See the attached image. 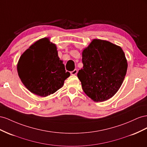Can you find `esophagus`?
<instances>
[{"label":"esophagus","instance_id":"obj_1","mask_svg":"<svg viewBox=\"0 0 147 147\" xmlns=\"http://www.w3.org/2000/svg\"><path fill=\"white\" fill-rule=\"evenodd\" d=\"M78 70L76 69H74L73 71H71V74H72V75H76L77 73H78Z\"/></svg>","mask_w":147,"mask_h":147}]
</instances>
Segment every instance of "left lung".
I'll list each match as a JSON object with an SVG mask.
<instances>
[{
    "label": "left lung",
    "instance_id": "obj_1",
    "mask_svg": "<svg viewBox=\"0 0 147 147\" xmlns=\"http://www.w3.org/2000/svg\"><path fill=\"white\" fill-rule=\"evenodd\" d=\"M82 61L83 68L77 76L88 97L103 102L115 95L127 69L122 49L107 40L94 39L83 50Z\"/></svg>",
    "mask_w": 147,
    "mask_h": 147
}]
</instances>
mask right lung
I'll use <instances>...</instances> for the list:
<instances>
[{
	"instance_id": "right-lung-1",
	"label": "right lung",
	"mask_w": 147,
	"mask_h": 147,
	"mask_svg": "<svg viewBox=\"0 0 147 147\" xmlns=\"http://www.w3.org/2000/svg\"><path fill=\"white\" fill-rule=\"evenodd\" d=\"M17 69L25 87L40 97L55 93L70 76L58 56L55 45L47 38L37 41L23 53Z\"/></svg>"
}]
</instances>
